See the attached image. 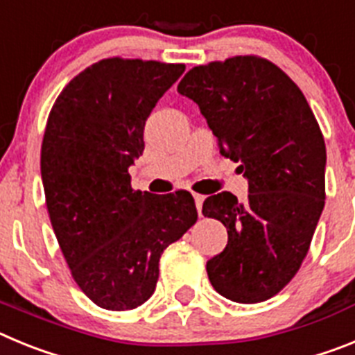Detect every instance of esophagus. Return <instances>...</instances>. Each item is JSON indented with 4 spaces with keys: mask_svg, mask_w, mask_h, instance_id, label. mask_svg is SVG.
I'll use <instances>...</instances> for the list:
<instances>
[{
    "mask_svg": "<svg viewBox=\"0 0 355 355\" xmlns=\"http://www.w3.org/2000/svg\"><path fill=\"white\" fill-rule=\"evenodd\" d=\"M206 197L200 196V193H193V200H196V206H197V211H199L200 216V209H202V202H205Z\"/></svg>",
    "mask_w": 355,
    "mask_h": 355,
    "instance_id": "34e87169",
    "label": "esophagus"
}]
</instances>
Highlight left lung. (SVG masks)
Listing matches in <instances>:
<instances>
[{"label": "left lung", "instance_id": "1", "mask_svg": "<svg viewBox=\"0 0 355 355\" xmlns=\"http://www.w3.org/2000/svg\"><path fill=\"white\" fill-rule=\"evenodd\" d=\"M178 92L249 181L245 202L222 192L202 205L227 229L225 249L206 263L209 283L233 302L268 300L299 272L324 209V135L299 87L259 56L197 65Z\"/></svg>", "mask_w": 355, "mask_h": 355}]
</instances>
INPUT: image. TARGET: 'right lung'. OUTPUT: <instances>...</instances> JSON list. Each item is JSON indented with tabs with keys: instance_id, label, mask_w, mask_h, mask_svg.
<instances>
[{
	"instance_id": "obj_1",
	"label": "right lung",
	"mask_w": 355,
	"mask_h": 355,
	"mask_svg": "<svg viewBox=\"0 0 355 355\" xmlns=\"http://www.w3.org/2000/svg\"><path fill=\"white\" fill-rule=\"evenodd\" d=\"M183 64L105 58L72 78L49 112L40 150L49 220L64 258L94 304L128 311L158 283L163 250L197 222L190 192L131 188L144 126Z\"/></svg>"
}]
</instances>
